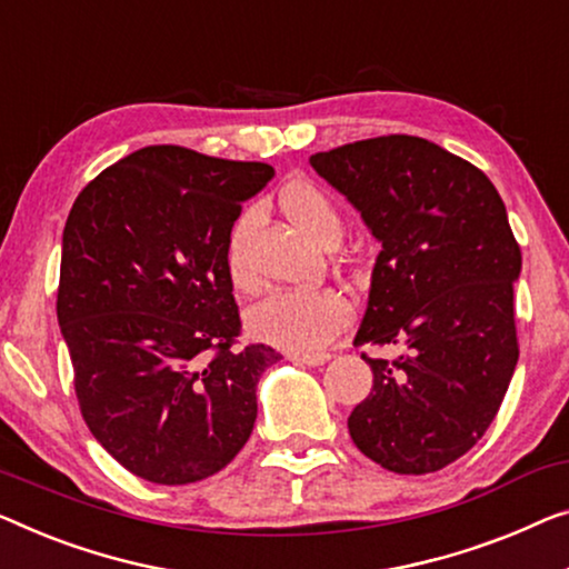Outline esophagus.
Wrapping results in <instances>:
<instances>
[{"instance_id":"34e87169","label":"esophagus","mask_w":569,"mask_h":569,"mask_svg":"<svg viewBox=\"0 0 569 569\" xmlns=\"http://www.w3.org/2000/svg\"><path fill=\"white\" fill-rule=\"evenodd\" d=\"M288 360L296 362V366H309V368H317V366H325L329 360L327 352H309V355H301V352H291L288 355Z\"/></svg>"}]
</instances>
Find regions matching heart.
Masks as SVG:
<instances>
[{
	"label": "heart",
	"instance_id": "heart-1",
	"mask_svg": "<svg viewBox=\"0 0 569 569\" xmlns=\"http://www.w3.org/2000/svg\"><path fill=\"white\" fill-rule=\"evenodd\" d=\"M283 209L291 222L313 242L337 244L342 237V217L313 183H291L283 191ZM240 232V230H237ZM237 232L230 244V276L234 286L244 288L250 281L237 260ZM350 319V303L329 288H303V291H270L244 313V327L258 342L281 347L291 352H317Z\"/></svg>",
	"mask_w": 569,
	"mask_h": 569
}]
</instances>
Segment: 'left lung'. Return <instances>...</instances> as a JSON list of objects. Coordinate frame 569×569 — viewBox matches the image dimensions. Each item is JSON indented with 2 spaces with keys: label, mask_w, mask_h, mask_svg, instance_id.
<instances>
[{
  "label": "left lung",
  "mask_w": 569,
  "mask_h": 569,
  "mask_svg": "<svg viewBox=\"0 0 569 569\" xmlns=\"http://www.w3.org/2000/svg\"><path fill=\"white\" fill-rule=\"evenodd\" d=\"M380 242L355 345H398L368 360L372 388L347 419L380 468L437 472L486 435L519 362L513 283L521 250L501 193L468 160L388 134L309 158Z\"/></svg>",
  "instance_id": "8db88e82"
}]
</instances>
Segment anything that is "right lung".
Returning <instances> with one entry per match:
<instances>
[{"mask_svg": "<svg viewBox=\"0 0 569 569\" xmlns=\"http://www.w3.org/2000/svg\"><path fill=\"white\" fill-rule=\"evenodd\" d=\"M273 168L178 146L101 171L63 227L58 325L83 421L122 468L186 486L230 465L258 419L273 347L232 350L227 252Z\"/></svg>", "mask_w": 569, "mask_h": 569, "instance_id": "right-lung-1", "label": "right lung"}]
</instances>
